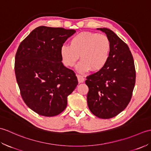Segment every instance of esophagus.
Wrapping results in <instances>:
<instances>
[{"label":"esophagus","instance_id":"obj_1","mask_svg":"<svg viewBox=\"0 0 151 151\" xmlns=\"http://www.w3.org/2000/svg\"><path fill=\"white\" fill-rule=\"evenodd\" d=\"M76 76H77V78H78V81L79 82H83L84 81V77L82 75H76Z\"/></svg>","mask_w":151,"mask_h":151}]
</instances>
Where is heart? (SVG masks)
Instances as JSON below:
<instances>
[{
  "label": "heart",
  "mask_w": 151,
  "mask_h": 151,
  "mask_svg": "<svg viewBox=\"0 0 151 151\" xmlns=\"http://www.w3.org/2000/svg\"><path fill=\"white\" fill-rule=\"evenodd\" d=\"M111 51V42L104 34L92 32H84L74 36L69 45H63L60 49L64 65L73 67L79 58L77 65L81 73L91 69L101 70L108 62Z\"/></svg>",
  "instance_id": "heart-1"
}]
</instances>
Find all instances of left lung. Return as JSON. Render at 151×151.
Wrapping results in <instances>:
<instances>
[{"label": "left lung", "instance_id": "obj_1", "mask_svg": "<svg viewBox=\"0 0 151 151\" xmlns=\"http://www.w3.org/2000/svg\"><path fill=\"white\" fill-rule=\"evenodd\" d=\"M99 29L110 40L111 51L103 68L86 77L87 101L95 116L110 119L123 111L130 102L136 83V69L127 44L111 30Z\"/></svg>", "mask_w": 151, "mask_h": 151}]
</instances>
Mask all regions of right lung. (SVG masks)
I'll return each instance as SVG.
<instances>
[{
  "label": "right lung",
  "instance_id": "add662e5",
  "mask_svg": "<svg viewBox=\"0 0 151 151\" xmlns=\"http://www.w3.org/2000/svg\"><path fill=\"white\" fill-rule=\"evenodd\" d=\"M73 29L45 26L21 41L15 58L16 80L24 103L37 114L52 117L65 110L78 85L75 72L63 65L60 49Z\"/></svg>",
  "mask_w": 151,
  "mask_h": 151
}]
</instances>
